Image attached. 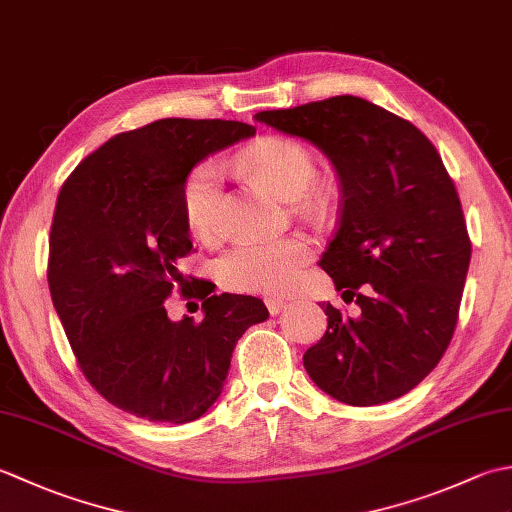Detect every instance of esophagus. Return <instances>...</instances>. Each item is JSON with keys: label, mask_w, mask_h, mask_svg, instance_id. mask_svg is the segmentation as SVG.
I'll list each match as a JSON object with an SVG mask.
<instances>
[{"label": "esophagus", "mask_w": 512, "mask_h": 512, "mask_svg": "<svg viewBox=\"0 0 512 512\" xmlns=\"http://www.w3.org/2000/svg\"><path fill=\"white\" fill-rule=\"evenodd\" d=\"M286 306H288V303H286L284 299H279V297H266V308H268L270 314H273V317H275V314H279L281 310H284Z\"/></svg>", "instance_id": "esophagus-1"}]
</instances>
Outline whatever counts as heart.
I'll return each mask as SVG.
<instances>
[{
	"mask_svg": "<svg viewBox=\"0 0 512 512\" xmlns=\"http://www.w3.org/2000/svg\"><path fill=\"white\" fill-rule=\"evenodd\" d=\"M239 167L250 173L281 200H301L308 209L323 202L317 187L319 162L314 151L297 138L268 136L239 154ZM222 171L215 160L195 165L182 184V211L193 235L211 242L220 235ZM312 244L303 237L275 242L239 244L215 262V279L235 292H284L297 284L303 266L310 262Z\"/></svg>",
	"mask_w": 512,
	"mask_h": 512,
	"instance_id": "1",
	"label": "heart"
}]
</instances>
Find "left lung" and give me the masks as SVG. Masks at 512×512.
Here are the masks:
<instances>
[{"mask_svg": "<svg viewBox=\"0 0 512 512\" xmlns=\"http://www.w3.org/2000/svg\"><path fill=\"white\" fill-rule=\"evenodd\" d=\"M319 147L339 173V228L319 266L358 317L323 303L328 330L303 354L325 394L367 407L416 387L447 352L471 262L462 204L438 149L358 96L255 114Z\"/></svg>", "mask_w": 512, "mask_h": 512, "instance_id": "8db88e82", "label": "left lung"}]
</instances>
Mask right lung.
<instances>
[{
  "label": "right lung",
  "instance_id": "obj_1",
  "mask_svg": "<svg viewBox=\"0 0 512 512\" xmlns=\"http://www.w3.org/2000/svg\"><path fill=\"white\" fill-rule=\"evenodd\" d=\"M255 127L162 118L116 134L63 182L50 228L48 286L76 363L114 407L149 422L198 420L220 398L235 343L268 319L262 299L209 295L182 275L191 253L182 184L206 156ZM205 319L171 322L173 289Z\"/></svg>",
  "mask_w": 512,
  "mask_h": 512
}]
</instances>
